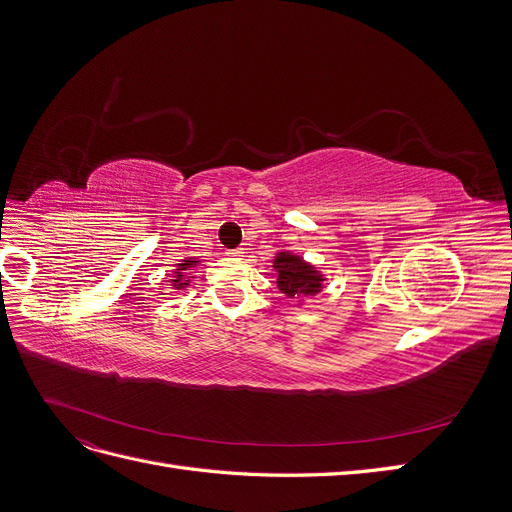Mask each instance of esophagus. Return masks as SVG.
Instances as JSON below:
<instances>
[{
    "label": "esophagus",
    "instance_id": "34e87169",
    "mask_svg": "<svg viewBox=\"0 0 512 512\" xmlns=\"http://www.w3.org/2000/svg\"><path fill=\"white\" fill-rule=\"evenodd\" d=\"M226 254L230 258H239V256H243V250H241V247H237V250H226Z\"/></svg>",
    "mask_w": 512,
    "mask_h": 512
}]
</instances>
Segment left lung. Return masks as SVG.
Segmentation results:
<instances>
[{
	"label": "left lung",
	"mask_w": 512,
	"mask_h": 512,
	"mask_svg": "<svg viewBox=\"0 0 512 512\" xmlns=\"http://www.w3.org/2000/svg\"><path fill=\"white\" fill-rule=\"evenodd\" d=\"M273 267L277 269V288L288 294L290 299L305 297V294H316L322 288V275L312 265L303 262L299 256L280 252L273 262Z\"/></svg>",
	"instance_id": "8db88e82"
}]
</instances>
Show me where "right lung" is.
I'll return each instance as SVG.
<instances>
[{
	"instance_id": "obj_1",
	"label": "right lung",
	"mask_w": 512,
	"mask_h": 512,
	"mask_svg": "<svg viewBox=\"0 0 512 512\" xmlns=\"http://www.w3.org/2000/svg\"><path fill=\"white\" fill-rule=\"evenodd\" d=\"M194 262H196V260H181V265H179V269H177V280H173L179 288H183V284L188 282V280H185V277H188V275H183V273L188 271V269L194 265Z\"/></svg>"
}]
</instances>
